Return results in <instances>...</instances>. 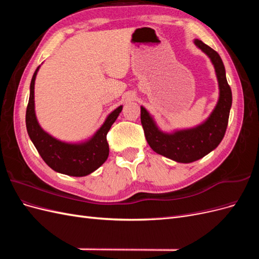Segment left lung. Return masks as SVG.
Wrapping results in <instances>:
<instances>
[{"label":"left lung","mask_w":259,"mask_h":259,"mask_svg":"<svg viewBox=\"0 0 259 259\" xmlns=\"http://www.w3.org/2000/svg\"><path fill=\"white\" fill-rule=\"evenodd\" d=\"M193 43L210 59L218 81L219 97L207 119L194 127L167 133L159 128L145 107H140V120L149 146L154 152L179 163L194 162L217 148L225 136L232 105V93L221 56L198 38Z\"/></svg>","instance_id":"left-lung-1"}]
</instances>
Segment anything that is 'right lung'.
<instances>
[{"mask_svg": "<svg viewBox=\"0 0 259 259\" xmlns=\"http://www.w3.org/2000/svg\"><path fill=\"white\" fill-rule=\"evenodd\" d=\"M38 66L30 84V96L26 112L28 135L41 158L55 171L68 176L83 177L90 175L106 162L109 155L107 134L121 113L123 106L108 114L103 125L92 137L80 143H67L45 132L38 123L34 107V83Z\"/></svg>", "mask_w": 259, "mask_h": 259, "instance_id": "1", "label": "right lung"}]
</instances>
